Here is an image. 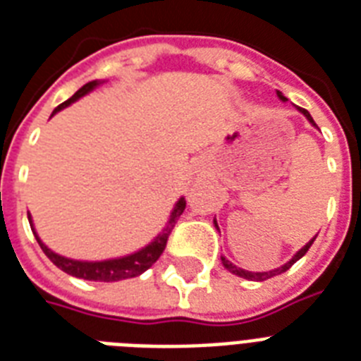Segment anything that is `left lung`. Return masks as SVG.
Listing matches in <instances>:
<instances>
[{"instance_id":"8db88e82","label":"left lung","mask_w":361,"mask_h":361,"mask_svg":"<svg viewBox=\"0 0 361 361\" xmlns=\"http://www.w3.org/2000/svg\"><path fill=\"white\" fill-rule=\"evenodd\" d=\"M277 97H279L281 101H283V103H285V101H286V97H285V95H283V93H281V92H277ZM298 110H300V112H302V114L305 116V118H307L309 123L314 125V127H317V123H314L313 118H311V114H309L307 110H303V109H298ZM214 225L217 226V221H214ZM217 228H219V226H217ZM314 238H317V236H314ZM314 238H313V240H309L307 243H305V245H303L302 249H300V251H298L296 255H294V257L290 258V260H288V262L283 264V266H279V268L269 269V271H247V269L238 268V266H234V264H232L231 260H226L225 257H221V262H223V266H225V268L228 269L231 274L238 275V277H243V279H249V281H266V279H269V277H274V275H279V274H283V271H286V269L290 268L292 264L296 262V260H300V258H302L303 255H305V252L309 251V247L313 245Z\"/></svg>"}]
</instances>
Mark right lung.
Here are the masks:
<instances>
[{
    "label": "right lung",
    "instance_id": "right-lung-1",
    "mask_svg": "<svg viewBox=\"0 0 361 361\" xmlns=\"http://www.w3.org/2000/svg\"><path fill=\"white\" fill-rule=\"evenodd\" d=\"M104 80H92V82H87V84H84V86H82L80 90L73 95V97L67 99L65 103L59 104L58 109H54L52 116L58 114L59 110L67 109L69 104H73L80 97L87 95L90 92H93V90L101 86ZM183 209H185V198L181 197L180 200L174 204V209L170 212L166 226H164L163 231L159 232L157 236L153 238L146 247H142V249L130 252V255H125V257L109 258V260H75V258H67L63 257V255L54 252L50 247L42 243V240L35 232V226H33L31 215H27V219H30L31 231H33V234H35V240L39 241L42 252H44V255H47V257L50 258V260H52L59 269H63L65 274L73 275V277H78V279L114 283V281L130 279V277H136V275L144 274L146 269H149L153 264L157 262V258L163 255L164 247H166V240H169L170 232H172L174 225L178 223V219H180V215L183 214Z\"/></svg>",
    "mask_w": 361,
    "mask_h": 361
}]
</instances>
